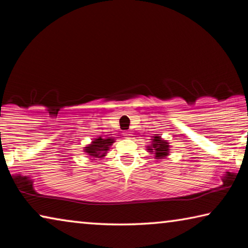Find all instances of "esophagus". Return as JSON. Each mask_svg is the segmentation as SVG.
Instances as JSON below:
<instances>
[{"label": "esophagus", "mask_w": 248, "mask_h": 248, "mask_svg": "<svg viewBox=\"0 0 248 248\" xmlns=\"http://www.w3.org/2000/svg\"><path fill=\"white\" fill-rule=\"evenodd\" d=\"M131 136H132V134L130 133V132H124V139H130V138H131Z\"/></svg>", "instance_id": "obj_1"}]
</instances>
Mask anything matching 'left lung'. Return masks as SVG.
<instances>
[{"label": "left lung", "instance_id": "8db88e82", "mask_svg": "<svg viewBox=\"0 0 248 248\" xmlns=\"http://www.w3.org/2000/svg\"><path fill=\"white\" fill-rule=\"evenodd\" d=\"M151 140H152L151 141V144L146 146V148H148L146 150H148L151 154H154V158L156 159V161H161V159H164L169 156L170 150V142L162 139L159 134H155Z\"/></svg>", "mask_w": 248, "mask_h": 248}]
</instances>
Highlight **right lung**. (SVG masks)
Returning a JSON list of instances; mask_svg holds the SVG:
<instances>
[{
  "label": "right lung",
  "instance_id": "right-lung-1",
  "mask_svg": "<svg viewBox=\"0 0 248 248\" xmlns=\"http://www.w3.org/2000/svg\"><path fill=\"white\" fill-rule=\"evenodd\" d=\"M115 142V139L112 138H107L104 139L102 137H98L91 142V144L84 148V152L89 155L90 159H96V158H103L106 156L109 149Z\"/></svg>",
  "mask_w": 248,
  "mask_h": 248
}]
</instances>
